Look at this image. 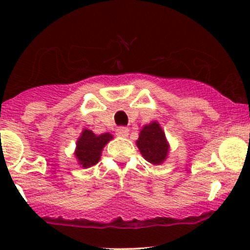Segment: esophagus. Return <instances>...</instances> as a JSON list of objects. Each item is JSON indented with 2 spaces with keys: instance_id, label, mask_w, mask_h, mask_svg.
I'll return each instance as SVG.
<instances>
[{
  "instance_id": "esophagus-1",
  "label": "esophagus",
  "mask_w": 250,
  "mask_h": 250,
  "mask_svg": "<svg viewBox=\"0 0 250 250\" xmlns=\"http://www.w3.org/2000/svg\"><path fill=\"white\" fill-rule=\"evenodd\" d=\"M116 134H117V136L125 137L129 134V129L127 127H119L116 129Z\"/></svg>"
}]
</instances>
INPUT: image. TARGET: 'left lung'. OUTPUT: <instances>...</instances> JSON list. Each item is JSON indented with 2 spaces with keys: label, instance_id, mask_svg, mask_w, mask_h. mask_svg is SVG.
I'll return each instance as SVG.
<instances>
[{
  "label": "left lung",
  "instance_id": "8db88e82",
  "mask_svg": "<svg viewBox=\"0 0 250 250\" xmlns=\"http://www.w3.org/2000/svg\"><path fill=\"white\" fill-rule=\"evenodd\" d=\"M136 145L143 157L153 165H160L167 157L168 143L157 122H151L142 129Z\"/></svg>",
  "mask_w": 250,
  "mask_h": 250
}]
</instances>
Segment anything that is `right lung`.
Instances as JSON below:
<instances>
[{
  "instance_id": "obj_1",
  "label": "right lung",
  "mask_w": 250,
  "mask_h": 250,
  "mask_svg": "<svg viewBox=\"0 0 250 250\" xmlns=\"http://www.w3.org/2000/svg\"><path fill=\"white\" fill-rule=\"evenodd\" d=\"M111 135L105 133L102 135H95L93 131L84 129L81 137L77 141L76 157L82 167L88 168L95 166L99 162L103 147L111 139Z\"/></svg>"
}]
</instances>
